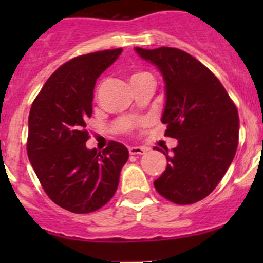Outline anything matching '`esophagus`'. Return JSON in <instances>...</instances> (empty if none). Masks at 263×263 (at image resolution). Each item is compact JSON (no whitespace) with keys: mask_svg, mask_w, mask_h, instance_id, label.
<instances>
[{"mask_svg":"<svg viewBox=\"0 0 263 263\" xmlns=\"http://www.w3.org/2000/svg\"><path fill=\"white\" fill-rule=\"evenodd\" d=\"M128 151L131 155H144L147 151V148L144 146H129Z\"/></svg>","mask_w":263,"mask_h":263,"instance_id":"1","label":"esophagus"}]
</instances>
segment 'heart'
<instances>
[{
    "instance_id": "heart-1",
    "label": "heart",
    "mask_w": 263,
    "mask_h": 263,
    "mask_svg": "<svg viewBox=\"0 0 263 263\" xmlns=\"http://www.w3.org/2000/svg\"><path fill=\"white\" fill-rule=\"evenodd\" d=\"M142 75H146V73H142V72H140V73H134V75L131 76V81L135 80V79L140 78V76H142Z\"/></svg>"
}]
</instances>
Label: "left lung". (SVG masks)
Instances as JSON below:
<instances>
[{"mask_svg":"<svg viewBox=\"0 0 263 263\" xmlns=\"http://www.w3.org/2000/svg\"><path fill=\"white\" fill-rule=\"evenodd\" d=\"M135 50L163 75L161 122L168 124L166 136L178 140L172 155L168 148L163 151L169 164L154 185L174 203L197 202L213 192L234 159L239 135L237 107L216 76L184 50Z\"/></svg>","mask_w":263,"mask_h":263,"instance_id":"left-lung-1","label":"left lung"}]
</instances>
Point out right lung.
<instances>
[{"label": "right lung", "mask_w": 263, "mask_h": 263, "mask_svg": "<svg viewBox=\"0 0 263 263\" xmlns=\"http://www.w3.org/2000/svg\"><path fill=\"white\" fill-rule=\"evenodd\" d=\"M122 48L79 55L52 73L29 113V160L48 197L75 214L103 208L116 193L128 150L110 141L103 153L87 148L97 79Z\"/></svg>", "instance_id": "1"}]
</instances>
